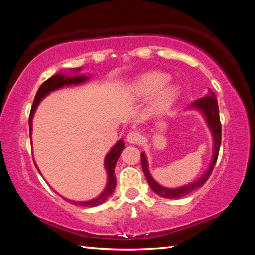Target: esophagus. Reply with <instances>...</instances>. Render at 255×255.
<instances>
[{
	"label": "esophagus",
	"mask_w": 255,
	"mask_h": 255,
	"mask_svg": "<svg viewBox=\"0 0 255 255\" xmlns=\"http://www.w3.org/2000/svg\"><path fill=\"white\" fill-rule=\"evenodd\" d=\"M141 139H143V137H141L139 131L133 130L127 135V141L129 144H139Z\"/></svg>",
	"instance_id": "esophagus-1"
}]
</instances>
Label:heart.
I'll list each match as a JSON object with an SVG mask.
<instances>
[{"label": "heart", "mask_w": 255, "mask_h": 255, "mask_svg": "<svg viewBox=\"0 0 255 255\" xmlns=\"http://www.w3.org/2000/svg\"><path fill=\"white\" fill-rule=\"evenodd\" d=\"M170 76L165 73L153 71L140 75L133 82V93L140 99H149L150 110L154 114H164L169 111L179 97V88L167 83Z\"/></svg>", "instance_id": "heart-1"}]
</instances>
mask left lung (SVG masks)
Wrapping results in <instances>:
<instances>
[{
    "mask_svg": "<svg viewBox=\"0 0 255 255\" xmlns=\"http://www.w3.org/2000/svg\"><path fill=\"white\" fill-rule=\"evenodd\" d=\"M187 109H195L197 111H199L202 115V117L205 118L207 126H208L209 130L211 132V136H213V156H211L208 169H207V171L200 176L199 179H197L196 181H193V182L182 185V187H179V188H166V187H163V185H161L154 180L148 169V161H147V157H146V154L144 152L141 153L140 154L141 167H143V172L150 189H152L153 191L159 197L166 198V199H179V198H182L184 196L189 195V193H191L192 191H195V190L201 188L202 185L206 183V181L208 180L211 172H213L216 161H217V157H218L219 147H221L222 125H221V120H219L218 102L216 100L215 93L211 91V90H209L208 94H206L205 97L193 101L191 105L187 108Z\"/></svg>",
    "mask_w": 255,
    "mask_h": 255,
    "instance_id": "8db88e82",
    "label": "left lung"
}]
</instances>
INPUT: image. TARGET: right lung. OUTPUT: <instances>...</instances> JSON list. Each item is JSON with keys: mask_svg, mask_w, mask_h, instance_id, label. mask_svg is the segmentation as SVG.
Returning <instances> with one entry per match:
<instances>
[{"mask_svg": "<svg viewBox=\"0 0 255 255\" xmlns=\"http://www.w3.org/2000/svg\"><path fill=\"white\" fill-rule=\"evenodd\" d=\"M81 70H82L81 67L72 68V70L70 71V75H67L63 72H59V73H57V74H55L51 77H49L48 80L45 81L44 83L40 85V88L38 89V91H37L36 97H34V101L32 103L31 111H30V116H29L30 138H31V133H32L33 115L37 110V107L39 106V103L42 101V99L48 96L50 92L56 91V90H58V89H62V88H64V86L79 85L82 83H85L86 81H89L90 75L80 74ZM124 148H125L124 141H123V139H119L117 143L112 146V148L109 150V153L106 155L105 169L107 171L108 180H107L106 188L103 189V191L100 193V195L96 198H93V199H91V200H86V201L70 200V199H67V198H64L62 196L63 199H65L66 201L71 202V204L75 205V206H84V207H96V206L103 204L106 200H108V198H109L112 193H114L116 184H117V181H116V175H115V167H116V164H117L118 158L120 156V154H122V152L124 150ZM34 165H36V167H37L36 162H34ZM38 171H39V169H38ZM39 173H40V171H39Z\"/></svg>", "mask_w": 255, "mask_h": 255, "instance_id": "obj_1", "label": "right lung"}]
</instances>
